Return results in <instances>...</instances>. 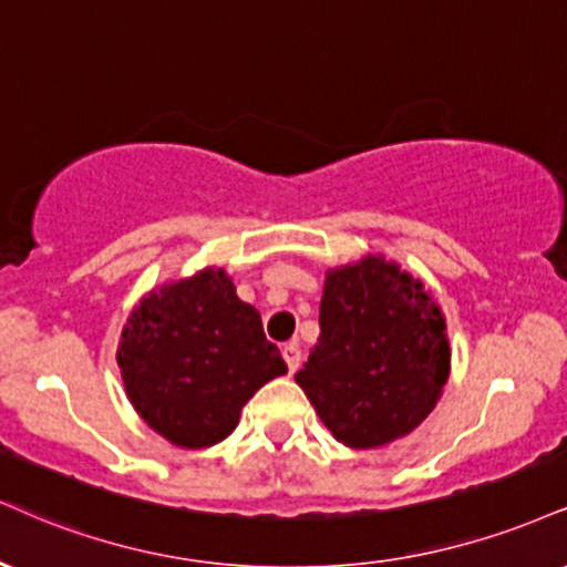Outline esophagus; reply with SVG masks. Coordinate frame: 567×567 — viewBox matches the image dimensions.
I'll list each match as a JSON object with an SVG mask.
<instances>
[{"mask_svg": "<svg viewBox=\"0 0 567 567\" xmlns=\"http://www.w3.org/2000/svg\"><path fill=\"white\" fill-rule=\"evenodd\" d=\"M282 359L285 364H288L290 372H296L298 367H301V349H298V343H288L282 349Z\"/></svg>", "mask_w": 567, "mask_h": 567, "instance_id": "34e87169", "label": "esophagus"}]
</instances>
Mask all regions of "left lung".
Wrapping results in <instances>:
<instances>
[{
  "label": "left lung",
  "instance_id": "left-lung-1",
  "mask_svg": "<svg viewBox=\"0 0 567 567\" xmlns=\"http://www.w3.org/2000/svg\"><path fill=\"white\" fill-rule=\"evenodd\" d=\"M452 370L446 317L420 277L385 256L327 269L319 338L296 383L351 449L412 433Z\"/></svg>",
  "mask_w": 567,
  "mask_h": 567
}]
</instances>
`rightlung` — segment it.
I'll use <instances>...</instances> for the list:
<instances>
[{
  "label": "right lung",
  "mask_w": 567,
  "mask_h": 567,
  "mask_svg": "<svg viewBox=\"0 0 567 567\" xmlns=\"http://www.w3.org/2000/svg\"><path fill=\"white\" fill-rule=\"evenodd\" d=\"M115 359L134 412L179 449L227 439L258 388L288 372L261 313L218 266L145 292Z\"/></svg>",
  "instance_id": "right-lung-1"
}]
</instances>
